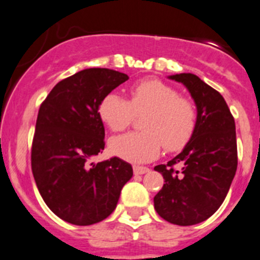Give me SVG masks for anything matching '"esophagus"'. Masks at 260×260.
Wrapping results in <instances>:
<instances>
[{
    "mask_svg": "<svg viewBox=\"0 0 260 260\" xmlns=\"http://www.w3.org/2000/svg\"><path fill=\"white\" fill-rule=\"evenodd\" d=\"M148 171H150V169L145 168V166H133V173L136 175H143V174L148 173Z\"/></svg>",
    "mask_w": 260,
    "mask_h": 260,
    "instance_id": "1",
    "label": "esophagus"
}]
</instances>
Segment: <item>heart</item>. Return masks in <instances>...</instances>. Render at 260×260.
I'll return each instance as SVG.
<instances>
[{"mask_svg":"<svg viewBox=\"0 0 260 260\" xmlns=\"http://www.w3.org/2000/svg\"><path fill=\"white\" fill-rule=\"evenodd\" d=\"M131 102L117 92L105 95L99 105L103 122L114 132H122L136 114L145 115L142 129L110 141L113 155L133 164L147 162L160 153L180 150L190 140L197 122L193 103L160 80L150 79L131 87Z\"/></svg>","mask_w":260,"mask_h":260,"instance_id":"1","label":"heart"}]
</instances>
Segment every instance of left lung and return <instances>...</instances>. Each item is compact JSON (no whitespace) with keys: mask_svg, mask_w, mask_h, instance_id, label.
<instances>
[{"mask_svg":"<svg viewBox=\"0 0 260 260\" xmlns=\"http://www.w3.org/2000/svg\"><path fill=\"white\" fill-rule=\"evenodd\" d=\"M168 77L186 87L197 108V122L183 151L166 165L155 166L165 184L153 206L168 222L190 226L211 217L228 196L238 168L235 120L222 95L198 76Z\"/></svg>","mask_w":260,"mask_h":260,"instance_id":"1","label":"left lung"}]
</instances>
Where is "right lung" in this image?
<instances>
[{
	"label": "right lung",
	"instance_id": "right-lung-1",
	"mask_svg": "<svg viewBox=\"0 0 260 260\" xmlns=\"http://www.w3.org/2000/svg\"><path fill=\"white\" fill-rule=\"evenodd\" d=\"M127 80L114 70H82L58 82L40 105L32 175L45 205L72 225L105 220L133 175L131 164L119 157L90 162L105 146L100 102Z\"/></svg>",
	"mask_w": 260,
	"mask_h": 260
}]
</instances>
